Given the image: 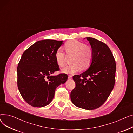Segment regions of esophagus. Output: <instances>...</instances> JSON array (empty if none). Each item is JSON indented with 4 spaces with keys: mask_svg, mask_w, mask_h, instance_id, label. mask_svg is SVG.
Returning <instances> with one entry per match:
<instances>
[{
    "mask_svg": "<svg viewBox=\"0 0 133 133\" xmlns=\"http://www.w3.org/2000/svg\"><path fill=\"white\" fill-rule=\"evenodd\" d=\"M72 75H68V79H72Z\"/></svg>",
    "mask_w": 133,
    "mask_h": 133,
    "instance_id": "esophagus-1",
    "label": "esophagus"
}]
</instances>
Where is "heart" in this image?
Listing matches in <instances>:
<instances>
[{"mask_svg":"<svg viewBox=\"0 0 133 133\" xmlns=\"http://www.w3.org/2000/svg\"><path fill=\"white\" fill-rule=\"evenodd\" d=\"M65 48L67 54H74L73 62L74 64L68 65L62 69V72L73 74L81 70L82 67L87 68L91 65L93 52L92 48L86 46L85 43L76 40L68 41ZM55 60L60 67L64 66L66 62V55L61 48L57 50L55 54Z\"/></svg>","mask_w":133,"mask_h":133,"instance_id":"heart-1","label":"heart"}]
</instances>
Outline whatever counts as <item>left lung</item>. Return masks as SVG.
<instances>
[{
	"mask_svg": "<svg viewBox=\"0 0 133 133\" xmlns=\"http://www.w3.org/2000/svg\"><path fill=\"white\" fill-rule=\"evenodd\" d=\"M93 52L87 70L73 79L75 87L71 93L75 106L87 110L95 109L105 102L114 87L116 63L108 46L93 38L87 37Z\"/></svg>",
	"mask_w": 133,
	"mask_h": 133,
	"instance_id": "left-lung-1",
	"label": "left lung"
}]
</instances>
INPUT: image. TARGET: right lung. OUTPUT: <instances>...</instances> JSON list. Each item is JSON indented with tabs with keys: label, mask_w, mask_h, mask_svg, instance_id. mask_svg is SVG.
I'll return each instance as SVG.
<instances>
[{
	"label": "right lung",
	"mask_w": 133,
	"mask_h": 133,
	"mask_svg": "<svg viewBox=\"0 0 133 133\" xmlns=\"http://www.w3.org/2000/svg\"><path fill=\"white\" fill-rule=\"evenodd\" d=\"M62 44V41L40 40L23 53L17 67V85L21 95L30 105H48L56 88L67 81L65 73L51 75L60 70L55 54Z\"/></svg>",
	"instance_id": "right-lung-1"
}]
</instances>
